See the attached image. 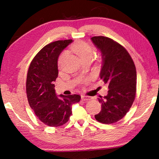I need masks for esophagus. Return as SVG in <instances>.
Instances as JSON below:
<instances>
[{"label": "esophagus", "mask_w": 159, "mask_h": 159, "mask_svg": "<svg viewBox=\"0 0 159 159\" xmlns=\"http://www.w3.org/2000/svg\"><path fill=\"white\" fill-rule=\"evenodd\" d=\"M81 99L83 101H87L92 99V98L89 96H81Z\"/></svg>", "instance_id": "1"}]
</instances>
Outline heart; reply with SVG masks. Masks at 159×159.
<instances>
[{"label": "heart", "instance_id": "obj_1", "mask_svg": "<svg viewBox=\"0 0 159 159\" xmlns=\"http://www.w3.org/2000/svg\"><path fill=\"white\" fill-rule=\"evenodd\" d=\"M71 50H72L74 53H76L78 55V57H79L81 60L87 58V57H92L93 50H92V47H91L88 43L85 42L79 41V42H76L72 46V47H71ZM65 54H66V52H63L59 57V59H58L59 65H60L61 63L63 57Z\"/></svg>", "mask_w": 159, "mask_h": 159}]
</instances>
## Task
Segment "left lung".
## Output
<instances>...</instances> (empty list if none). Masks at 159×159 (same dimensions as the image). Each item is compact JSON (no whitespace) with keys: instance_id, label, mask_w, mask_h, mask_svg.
I'll use <instances>...</instances> for the list:
<instances>
[{"instance_id":"obj_1","label":"left lung","mask_w":159,"mask_h":159,"mask_svg":"<svg viewBox=\"0 0 159 159\" xmlns=\"http://www.w3.org/2000/svg\"><path fill=\"white\" fill-rule=\"evenodd\" d=\"M91 39L102 55L100 77L109 89L106 96L98 98L102 109L95 118L101 123L113 124L126 116L135 98L136 67L129 53L119 43L104 36Z\"/></svg>"}]
</instances>
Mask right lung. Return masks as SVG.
<instances>
[{
  "mask_svg": "<svg viewBox=\"0 0 159 159\" xmlns=\"http://www.w3.org/2000/svg\"><path fill=\"white\" fill-rule=\"evenodd\" d=\"M72 39L59 40L45 46L30 64L26 90L29 104L39 120L47 126H61L69 120L72 105L79 102L77 94L57 97L54 82L58 76L59 56Z\"/></svg>",
  "mask_w": 159,
  "mask_h": 159,
  "instance_id": "obj_1",
  "label": "right lung"
}]
</instances>
